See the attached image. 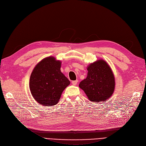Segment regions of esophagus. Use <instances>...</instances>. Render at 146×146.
Listing matches in <instances>:
<instances>
[{
    "instance_id": "obj_1",
    "label": "esophagus",
    "mask_w": 146,
    "mask_h": 146,
    "mask_svg": "<svg viewBox=\"0 0 146 146\" xmlns=\"http://www.w3.org/2000/svg\"><path fill=\"white\" fill-rule=\"evenodd\" d=\"M78 80H73V81H72V84L73 85H77V83H78Z\"/></svg>"
}]
</instances>
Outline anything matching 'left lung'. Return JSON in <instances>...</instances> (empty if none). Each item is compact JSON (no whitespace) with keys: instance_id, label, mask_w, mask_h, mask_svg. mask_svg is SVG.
Returning <instances> with one entry per match:
<instances>
[{"instance_id":"8db88e82","label":"left lung","mask_w":146,"mask_h":146,"mask_svg":"<svg viewBox=\"0 0 146 146\" xmlns=\"http://www.w3.org/2000/svg\"><path fill=\"white\" fill-rule=\"evenodd\" d=\"M87 78L80 82L82 89L92 102H105L113 94L115 78L110 66L104 60H98L87 68Z\"/></svg>"}]
</instances>
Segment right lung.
<instances>
[{"mask_svg":"<svg viewBox=\"0 0 146 146\" xmlns=\"http://www.w3.org/2000/svg\"><path fill=\"white\" fill-rule=\"evenodd\" d=\"M61 62L54 57L42 60L31 74L29 89L35 100L40 105H56L70 82L61 72Z\"/></svg>","mask_w":146,"mask_h":146,"instance_id":"right-lung-1","label":"right lung"}]
</instances>
